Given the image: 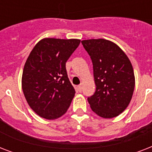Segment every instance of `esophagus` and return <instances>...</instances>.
Segmentation results:
<instances>
[{
	"instance_id": "34e87169",
	"label": "esophagus",
	"mask_w": 152,
	"mask_h": 152,
	"mask_svg": "<svg viewBox=\"0 0 152 152\" xmlns=\"http://www.w3.org/2000/svg\"><path fill=\"white\" fill-rule=\"evenodd\" d=\"M82 89H83V87H82V85H79L77 86V90L80 92V91H82Z\"/></svg>"
}]
</instances>
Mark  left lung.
I'll return each mask as SVG.
<instances>
[{
  "label": "left lung",
  "instance_id": "obj_1",
  "mask_svg": "<svg viewBox=\"0 0 152 152\" xmlns=\"http://www.w3.org/2000/svg\"><path fill=\"white\" fill-rule=\"evenodd\" d=\"M92 61L96 85L95 94L88 98L93 112L103 118L121 113L132 99L135 76L129 57L112 42L103 39L81 42Z\"/></svg>",
  "mask_w": 152,
  "mask_h": 152
}]
</instances>
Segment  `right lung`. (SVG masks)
Masks as SVG:
<instances>
[{
  "label": "right lung",
  "mask_w": 152,
  "mask_h": 152,
  "mask_svg": "<svg viewBox=\"0 0 152 152\" xmlns=\"http://www.w3.org/2000/svg\"><path fill=\"white\" fill-rule=\"evenodd\" d=\"M80 39L46 38L34 46L24 64L22 89L30 107L41 118L53 120L66 113L75 95L65 63Z\"/></svg>",
  "instance_id": "obj_1"
}]
</instances>
